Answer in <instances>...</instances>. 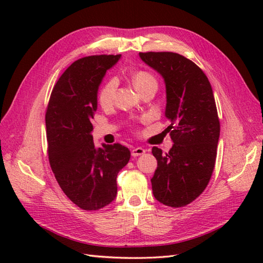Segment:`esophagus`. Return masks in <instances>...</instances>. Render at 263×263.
Returning a JSON list of instances; mask_svg holds the SVG:
<instances>
[{
    "instance_id": "34e87169",
    "label": "esophagus",
    "mask_w": 263,
    "mask_h": 263,
    "mask_svg": "<svg viewBox=\"0 0 263 263\" xmlns=\"http://www.w3.org/2000/svg\"><path fill=\"white\" fill-rule=\"evenodd\" d=\"M144 153H146V149H143L141 147H137V148H133L132 149L131 155L133 156V157H138V156H141Z\"/></svg>"
}]
</instances>
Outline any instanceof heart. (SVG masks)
<instances>
[{
    "label": "heart",
    "instance_id": "1",
    "mask_svg": "<svg viewBox=\"0 0 263 263\" xmlns=\"http://www.w3.org/2000/svg\"><path fill=\"white\" fill-rule=\"evenodd\" d=\"M132 82L138 91L148 86H157V81H156L155 77L153 74H150L147 71L135 72V73L132 74ZM116 89L117 82L115 79H110L106 82L98 93V100L100 105L104 106V107H107V106L113 104L116 95Z\"/></svg>",
    "mask_w": 263,
    "mask_h": 263
}]
</instances>
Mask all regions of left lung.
Listing matches in <instances>:
<instances>
[{
  "label": "left lung",
  "mask_w": 263,
  "mask_h": 263,
  "mask_svg": "<svg viewBox=\"0 0 263 263\" xmlns=\"http://www.w3.org/2000/svg\"><path fill=\"white\" fill-rule=\"evenodd\" d=\"M139 57L165 81V116L174 142L167 154L153 147L157 159L154 197L173 208L184 206L204 191L215 167L220 124L214 92L203 71L180 54L148 52Z\"/></svg>",
  "instance_id": "8db88e82"
}]
</instances>
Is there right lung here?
I'll list each match as a JSON object with an SVG mask.
<instances>
[{
    "mask_svg": "<svg viewBox=\"0 0 263 263\" xmlns=\"http://www.w3.org/2000/svg\"><path fill=\"white\" fill-rule=\"evenodd\" d=\"M120 59L121 54L93 55L76 61L61 76L47 106L49 164L66 197L83 210L114 201L117 174L131 157L120 143L96 148L91 136L99 86Z\"/></svg>",
    "mask_w": 263,
    "mask_h": 263,
    "instance_id": "right-lung-1",
    "label": "right lung"
}]
</instances>
